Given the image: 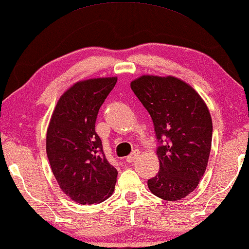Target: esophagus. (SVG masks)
<instances>
[{
  "instance_id": "1",
  "label": "esophagus",
  "mask_w": 249,
  "mask_h": 249,
  "mask_svg": "<svg viewBox=\"0 0 249 249\" xmlns=\"http://www.w3.org/2000/svg\"><path fill=\"white\" fill-rule=\"evenodd\" d=\"M139 156V152L138 151H134L132 154H130L129 156H127V159H125V160H127L128 163H132L136 160V159Z\"/></svg>"
}]
</instances>
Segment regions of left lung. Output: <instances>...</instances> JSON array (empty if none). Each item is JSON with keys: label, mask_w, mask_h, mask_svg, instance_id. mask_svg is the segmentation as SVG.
Instances as JSON below:
<instances>
[{"label": "left lung", "mask_w": 249, "mask_h": 249, "mask_svg": "<svg viewBox=\"0 0 249 249\" xmlns=\"http://www.w3.org/2000/svg\"><path fill=\"white\" fill-rule=\"evenodd\" d=\"M130 86L149 111L160 142V171L147 180L149 189L166 201L187 197L197 188L210 156L212 119L206 103L189 84L171 75H142Z\"/></svg>", "instance_id": "8db88e82"}]
</instances>
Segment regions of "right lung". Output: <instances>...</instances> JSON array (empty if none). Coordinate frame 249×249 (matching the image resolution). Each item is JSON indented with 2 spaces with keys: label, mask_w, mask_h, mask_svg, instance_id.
I'll list each match as a JSON object with an SVG mask.
<instances>
[{
  "label": "right lung",
  "mask_w": 249,
  "mask_h": 249,
  "mask_svg": "<svg viewBox=\"0 0 249 249\" xmlns=\"http://www.w3.org/2000/svg\"><path fill=\"white\" fill-rule=\"evenodd\" d=\"M116 83V76L75 83L61 95L48 125L52 173L63 193L80 204L103 202L115 189L118 172L104 154L95 122Z\"/></svg>",
  "instance_id": "add662e5"
}]
</instances>
